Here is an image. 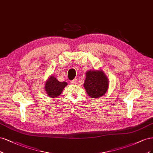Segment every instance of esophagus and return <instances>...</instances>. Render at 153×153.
I'll use <instances>...</instances> for the list:
<instances>
[{"instance_id": "esophagus-1", "label": "esophagus", "mask_w": 153, "mask_h": 153, "mask_svg": "<svg viewBox=\"0 0 153 153\" xmlns=\"http://www.w3.org/2000/svg\"><path fill=\"white\" fill-rule=\"evenodd\" d=\"M71 84H72V85H76V84H77V79H74L72 80L71 81Z\"/></svg>"}]
</instances>
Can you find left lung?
Returning a JSON list of instances; mask_svg holds the SVG:
<instances>
[{"label":"left lung","instance_id":"obj_1","mask_svg":"<svg viewBox=\"0 0 153 153\" xmlns=\"http://www.w3.org/2000/svg\"><path fill=\"white\" fill-rule=\"evenodd\" d=\"M87 94L92 98L102 97L107 92L109 82L102 68L90 70L86 72V79L83 84Z\"/></svg>","mask_w":153,"mask_h":153}]
</instances>
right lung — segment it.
<instances>
[{
    "label": "right lung",
    "instance_id": "right-lung-1",
    "mask_svg": "<svg viewBox=\"0 0 153 153\" xmlns=\"http://www.w3.org/2000/svg\"><path fill=\"white\" fill-rule=\"evenodd\" d=\"M66 86H67V82L58 81L55 76L51 75L47 79L44 88L48 96L51 98H57Z\"/></svg>",
    "mask_w": 153,
    "mask_h": 153
}]
</instances>
